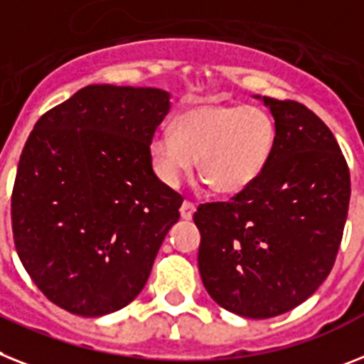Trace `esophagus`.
<instances>
[{"label":"esophagus","mask_w":364,"mask_h":364,"mask_svg":"<svg viewBox=\"0 0 364 364\" xmlns=\"http://www.w3.org/2000/svg\"><path fill=\"white\" fill-rule=\"evenodd\" d=\"M179 213H181L183 220H191L192 215L196 213V205H194L192 201H183V205H181V209H179Z\"/></svg>","instance_id":"obj_1"}]
</instances>
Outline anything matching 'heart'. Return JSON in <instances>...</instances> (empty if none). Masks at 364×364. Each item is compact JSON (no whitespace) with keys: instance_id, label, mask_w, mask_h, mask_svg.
<instances>
[{"instance_id":"b5f03b06","label":"heart","mask_w":364,"mask_h":364,"mask_svg":"<svg viewBox=\"0 0 364 364\" xmlns=\"http://www.w3.org/2000/svg\"><path fill=\"white\" fill-rule=\"evenodd\" d=\"M276 122L257 105L198 103L157 129L148 154L155 176L176 187L196 166L220 194L246 191L264 172L276 146Z\"/></svg>"}]
</instances>
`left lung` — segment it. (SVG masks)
I'll return each instance as SVG.
<instances>
[{
    "mask_svg": "<svg viewBox=\"0 0 364 364\" xmlns=\"http://www.w3.org/2000/svg\"><path fill=\"white\" fill-rule=\"evenodd\" d=\"M270 109L276 146L264 172L229 201L194 213L198 267L220 307L272 318L304 304L333 268L350 203V172L329 127L298 102Z\"/></svg>",
    "mask_w": 364,
    "mask_h": 364,
    "instance_id": "obj_1",
    "label": "left lung"
}]
</instances>
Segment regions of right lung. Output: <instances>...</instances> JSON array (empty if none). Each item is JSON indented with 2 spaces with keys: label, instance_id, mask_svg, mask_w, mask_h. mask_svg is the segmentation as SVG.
I'll return each mask as SVG.
<instances>
[{
  "label": "right lung",
  "instance_id": "obj_1",
  "mask_svg": "<svg viewBox=\"0 0 364 364\" xmlns=\"http://www.w3.org/2000/svg\"><path fill=\"white\" fill-rule=\"evenodd\" d=\"M170 111L161 88L88 85L41 116L12 191L18 257L72 314L114 313L144 289L183 198L148 144Z\"/></svg>",
  "mask_w": 364,
  "mask_h": 364
}]
</instances>
